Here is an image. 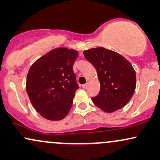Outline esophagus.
Here are the masks:
<instances>
[{"label":"esophagus","mask_w":160,"mask_h":160,"mask_svg":"<svg viewBox=\"0 0 160 160\" xmlns=\"http://www.w3.org/2000/svg\"><path fill=\"white\" fill-rule=\"evenodd\" d=\"M88 87V83H86V84H83V85H82V88H83L84 89H87Z\"/></svg>","instance_id":"obj_1"}]
</instances>
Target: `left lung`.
Returning <instances> with one entry per match:
<instances>
[{
    "label": "left lung",
    "instance_id": "1",
    "mask_svg": "<svg viewBox=\"0 0 160 160\" xmlns=\"http://www.w3.org/2000/svg\"><path fill=\"white\" fill-rule=\"evenodd\" d=\"M83 54L97 69L100 83L93 102L108 113L123 108L136 90V75L132 64L121 54L102 47L85 50Z\"/></svg>",
    "mask_w": 160,
    "mask_h": 160
}]
</instances>
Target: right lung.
I'll return each mask as SVG.
<instances>
[{"mask_svg":"<svg viewBox=\"0 0 160 160\" xmlns=\"http://www.w3.org/2000/svg\"><path fill=\"white\" fill-rule=\"evenodd\" d=\"M78 52L57 48L39 58L28 71L26 91L34 108L49 121H60L69 113L78 89L72 66Z\"/></svg>","mask_w":160,"mask_h":160,"instance_id":"1","label":"right lung"}]
</instances>
